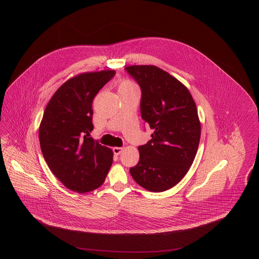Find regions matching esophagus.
<instances>
[{"mask_svg":"<svg viewBox=\"0 0 259 259\" xmlns=\"http://www.w3.org/2000/svg\"><path fill=\"white\" fill-rule=\"evenodd\" d=\"M122 149H123V148H117V147H116V148H112V151H113V153H114L115 155H118V154L122 151Z\"/></svg>","mask_w":259,"mask_h":259,"instance_id":"1","label":"esophagus"}]
</instances>
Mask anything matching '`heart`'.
<instances>
[{"label": "heart", "instance_id": "heart-1", "mask_svg": "<svg viewBox=\"0 0 259 259\" xmlns=\"http://www.w3.org/2000/svg\"><path fill=\"white\" fill-rule=\"evenodd\" d=\"M126 88H136V87L134 85V83H132L131 81H127V80L121 81L118 85V90H122V89H126Z\"/></svg>", "mask_w": 259, "mask_h": 259}]
</instances>
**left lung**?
Here are the masks:
<instances>
[{"label":"left lung","mask_w":259,"mask_h":259,"mask_svg":"<svg viewBox=\"0 0 259 259\" xmlns=\"http://www.w3.org/2000/svg\"><path fill=\"white\" fill-rule=\"evenodd\" d=\"M125 72L141 87L142 117L153 131L139 147L140 160L130 168L137 184L160 192L179 184L190 168L200 140L195 103L185 85L155 66H131Z\"/></svg>","instance_id":"8db88e82"}]
</instances>
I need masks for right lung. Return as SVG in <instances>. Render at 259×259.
<instances>
[{
  "instance_id": "1",
  "label": "right lung",
  "mask_w": 259,
  "mask_h": 259,
  "mask_svg": "<svg viewBox=\"0 0 259 259\" xmlns=\"http://www.w3.org/2000/svg\"><path fill=\"white\" fill-rule=\"evenodd\" d=\"M114 71L78 74L54 94L44 111L38 139L44 158L57 179L79 193L104 184L112 150L91 138L93 100Z\"/></svg>"
}]
</instances>
